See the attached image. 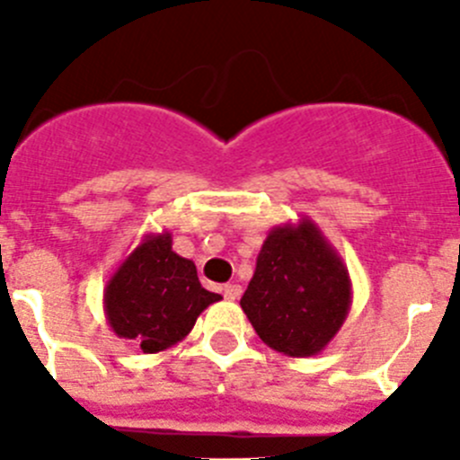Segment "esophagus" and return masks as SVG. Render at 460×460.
<instances>
[{"instance_id": "34e87169", "label": "esophagus", "mask_w": 460, "mask_h": 460, "mask_svg": "<svg viewBox=\"0 0 460 460\" xmlns=\"http://www.w3.org/2000/svg\"><path fill=\"white\" fill-rule=\"evenodd\" d=\"M223 296L230 299V302H234V299L242 296V286H237V283H227V286L223 288Z\"/></svg>"}]
</instances>
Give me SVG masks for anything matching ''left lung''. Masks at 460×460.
<instances>
[{
  "label": "left lung",
  "mask_w": 460,
  "mask_h": 460,
  "mask_svg": "<svg viewBox=\"0 0 460 460\" xmlns=\"http://www.w3.org/2000/svg\"><path fill=\"white\" fill-rule=\"evenodd\" d=\"M239 304L271 350L313 357L343 327L352 280L323 230L304 217L270 230Z\"/></svg>",
  "instance_id": "left-lung-1"
}]
</instances>
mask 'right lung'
I'll use <instances>...</instances> for the list:
<instances>
[{"instance_id":"obj_1","label":"right lung","mask_w":460,"mask_h":460,"mask_svg":"<svg viewBox=\"0 0 460 460\" xmlns=\"http://www.w3.org/2000/svg\"><path fill=\"white\" fill-rule=\"evenodd\" d=\"M221 295L200 286L193 260L172 251V234H145L110 276L103 311L115 336L142 352H164L189 336L195 320Z\"/></svg>"}]
</instances>
